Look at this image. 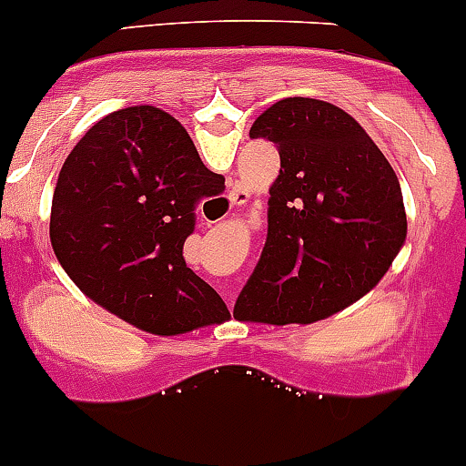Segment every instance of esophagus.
I'll use <instances>...</instances> for the list:
<instances>
[{"label":"esophagus","mask_w":466,"mask_h":466,"mask_svg":"<svg viewBox=\"0 0 466 466\" xmlns=\"http://www.w3.org/2000/svg\"><path fill=\"white\" fill-rule=\"evenodd\" d=\"M243 198H246V196H243L241 188H234V191L229 193V200H232V205H241Z\"/></svg>","instance_id":"obj_1"}]
</instances>
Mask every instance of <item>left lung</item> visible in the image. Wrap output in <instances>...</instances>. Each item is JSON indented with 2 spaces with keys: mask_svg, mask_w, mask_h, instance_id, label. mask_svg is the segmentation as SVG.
Wrapping results in <instances>:
<instances>
[{
  "mask_svg": "<svg viewBox=\"0 0 466 466\" xmlns=\"http://www.w3.org/2000/svg\"><path fill=\"white\" fill-rule=\"evenodd\" d=\"M250 138L275 143L268 232L234 316L311 323L371 291L408 234L394 168L355 118L329 102L287 97Z\"/></svg>",
  "mask_w": 466,
  "mask_h": 466,
  "instance_id": "left-lung-1",
  "label": "left lung"
}]
</instances>
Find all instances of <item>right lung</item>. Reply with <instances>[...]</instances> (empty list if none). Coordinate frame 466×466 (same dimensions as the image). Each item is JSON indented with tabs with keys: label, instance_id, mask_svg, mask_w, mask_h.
<instances>
[{
	"label": "right lung",
	"instance_id": "right-lung-1",
	"mask_svg": "<svg viewBox=\"0 0 466 466\" xmlns=\"http://www.w3.org/2000/svg\"><path fill=\"white\" fill-rule=\"evenodd\" d=\"M220 182L170 113L147 104L108 113L58 173L54 252L86 296L147 332L220 323L223 298L182 255L196 207Z\"/></svg>",
	"mask_w": 466,
	"mask_h": 466
}]
</instances>
